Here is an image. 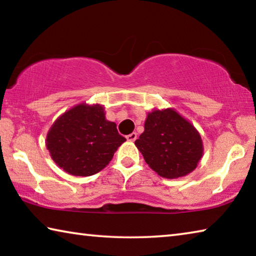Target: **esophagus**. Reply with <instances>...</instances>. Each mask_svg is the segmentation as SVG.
Here are the masks:
<instances>
[{
  "label": "esophagus",
  "mask_w": 256,
  "mask_h": 256,
  "mask_svg": "<svg viewBox=\"0 0 256 256\" xmlns=\"http://www.w3.org/2000/svg\"><path fill=\"white\" fill-rule=\"evenodd\" d=\"M136 138H138V134L136 133V132H133V133H131V134H128V136H126V138L128 141H131V142H134L136 140Z\"/></svg>",
  "instance_id": "34e87169"
}]
</instances>
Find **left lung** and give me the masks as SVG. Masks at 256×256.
I'll use <instances>...</instances> for the list:
<instances>
[{"label":"left lung","instance_id":"left-lung-1","mask_svg":"<svg viewBox=\"0 0 256 256\" xmlns=\"http://www.w3.org/2000/svg\"><path fill=\"white\" fill-rule=\"evenodd\" d=\"M136 146L151 170L170 180L193 172L203 154L200 133L172 108L148 112Z\"/></svg>","mask_w":256,"mask_h":256}]
</instances>
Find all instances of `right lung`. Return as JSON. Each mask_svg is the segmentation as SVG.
I'll return each instance as SVG.
<instances>
[{
  "label": "right lung",
  "instance_id": "add662e5",
  "mask_svg": "<svg viewBox=\"0 0 256 256\" xmlns=\"http://www.w3.org/2000/svg\"><path fill=\"white\" fill-rule=\"evenodd\" d=\"M126 138L116 124L105 118L102 105L80 104L64 112L52 125L46 148L64 172L92 176L104 170Z\"/></svg>",
  "mask_w": 256,
  "mask_h": 256
}]
</instances>
